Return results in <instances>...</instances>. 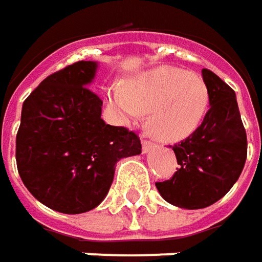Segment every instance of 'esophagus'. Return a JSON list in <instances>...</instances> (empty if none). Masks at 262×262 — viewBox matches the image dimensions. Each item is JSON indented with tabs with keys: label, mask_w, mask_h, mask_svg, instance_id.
<instances>
[{
	"label": "esophagus",
	"mask_w": 262,
	"mask_h": 262,
	"mask_svg": "<svg viewBox=\"0 0 262 262\" xmlns=\"http://www.w3.org/2000/svg\"><path fill=\"white\" fill-rule=\"evenodd\" d=\"M152 149H154V143L150 140H143V154H147Z\"/></svg>",
	"instance_id": "esophagus-1"
}]
</instances>
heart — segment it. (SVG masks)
Returning a JSON list of instances; mask_svg holds the SVG:
<instances>
[{
	"mask_svg": "<svg viewBox=\"0 0 262 262\" xmlns=\"http://www.w3.org/2000/svg\"><path fill=\"white\" fill-rule=\"evenodd\" d=\"M107 103L126 124L136 123L149 113L147 130L161 142H179L202 123L209 104L204 79L182 69L161 66L139 74L126 86L107 89Z\"/></svg>",
	"mask_w": 262,
	"mask_h": 262,
	"instance_id": "obj_1",
	"label": "heart"
}]
</instances>
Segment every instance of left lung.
<instances>
[{
    "mask_svg": "<svg viewBox=\"0 0 262 262\" xmlns=\"http://www.w3.org/2000/svg\"><path fill=\"white\" fill-rule=\"evenodd\" d=\"M202 79L209 90V110L188 138L172 146L179 169L169 181L156 182L162 198L185 209H201L220 201L234 186L247 159L235 92L208 69Z\"/></svg>",
    "mask_w": 262,
    "mask_h": 262,
    "instance_id": "1",
    "label": "left lung"
}]
</instances>
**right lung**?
Returning <instances> with one entry per match:
<instances>
[{
    "label": "right lung",
    "instance_id": "add662e5",
    "mask_svg": "<svg viewBox=\"0 0 262 262\" xmlns=\"http://www.w3.org/2000/svg\"><path fill=\"white\" fill-rule=\"evenodd\" d=\"M96 71V61L67 66L23 103L18 173L34 198L57 212L96 208L112 186L117 162L142 154L135 132L101 119L103 101L89 89Z\"/></svg>",
    "mask_w": 262,
    "mask_h": 262
}]
</instances>
